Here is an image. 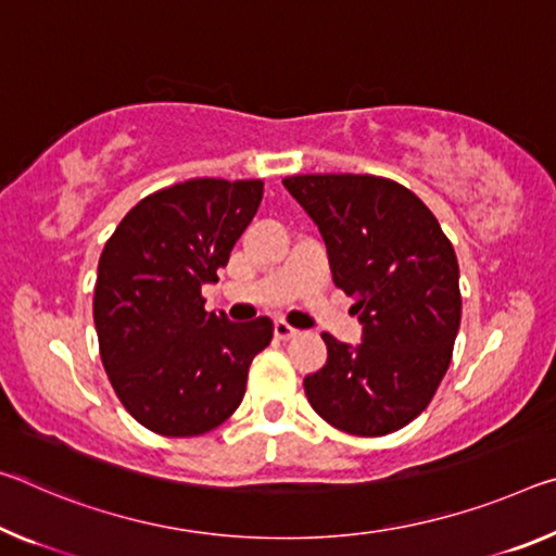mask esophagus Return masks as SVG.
<instances>
[{"label": "esophagus", "mask_w": 556, "mask_h": 556, "mask_svg": "<svg viewBox=\"0 0 556 556\" xmlns=\"http://www.w3.org/2000/svg\"><path fill=\"white\" fill-rule=\"evenodd\" d=\"M296 337V329H292L287 321H275V339L279 341H289Z\"/></svg>", "instance_id": "1"}]
</instances>
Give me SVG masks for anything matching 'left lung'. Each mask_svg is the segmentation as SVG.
<instances>
[{
  "label": "left lung",
  "instance_id": "1",
  "mask_svg": "<svg viewBox=\"0 0 556 556\" xmlns=\"http://www.w3.org/2000/svg\"><path fill=\"white\" fill-rule=\"evenodd\" d=\"M326 242L333 285L354 296L364 341L321 333L324 368L304 378L312 408L351 435H389L428 408L451 366L460 269L435 215L378 175L285 178Z\"/></svg>",
  "mask_w": 556,
  "mask_h": 556
}]
</instances>
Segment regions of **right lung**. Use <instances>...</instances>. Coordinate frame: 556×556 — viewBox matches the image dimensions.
I'll list each match as a JSON object with an SVG mask.
<instances>
[{
    "instance_id": "add662e5",
    "label": "right lung",
    "mask_w": 556,
    "mask_h": 556,
    "mask_svg": "<svg viewBox=\"0 0 556 556\" xmlns=\"http://www.w3.org/2000/svg\"><path fill=\"white\" fill-rule=\"evenodd\" d=\"M262 180L195 178L138 202L105 242L93 324L109 381L140 426L167 438L202 435L242 403L252 358L269 346L267 316L232 324L205 312L262 202Z\"/></svg>"
}]
</instances>
